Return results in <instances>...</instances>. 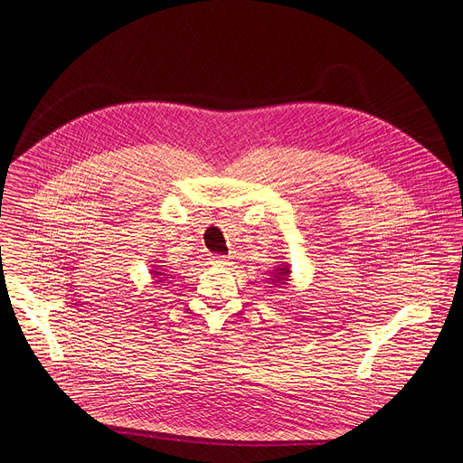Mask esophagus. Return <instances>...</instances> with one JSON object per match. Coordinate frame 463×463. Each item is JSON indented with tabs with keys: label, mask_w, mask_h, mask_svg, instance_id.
Returning a JSON list of instances; mask_svg holds the SVG:
<instances>
[{
	"label": "esophagus",
	"mask_w": 463,
	"mask_h": 463,
	"mask_svg": "<svg viewBox=\"0 0 463 463\" xmlns=\"http://www.w3.org/2000/svg\"><path fill=\"white\" fill-rule=\"evenodd\" d=\"M212 264L215 265H228L230 264V257H222V255H215V257H212Z\"/></svg>",
	"instance_id": "obj_1"
}]
</instances>
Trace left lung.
<instances>
[{
  "label": "left lung",
  "instance_id": "obj_1",
  "mask_svg": "<svg viewBox=\"0 0 463 463\" xmlns=\"http://www.w3.org/2000/svg\"><path fill=\"white\" fill-rule=\"evenodd\" d=\"M290 265L287 264V262H283V264L278 265L276 269H272V272L269 274L270 278H267L269 281H270V285L272 287H276V288H285L287 285H288V281H290Z\"/></svg>",
  "mask_w": 463,
  "mask_h": 463
}]
</instances>
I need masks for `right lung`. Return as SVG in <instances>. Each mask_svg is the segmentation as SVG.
I'll return each instance as SVG.
<instances>
[{"label":"right lung","instance_id":"right-lung-1","mask_svg":"<svg viewBox=\"0 0 463 463\" xmlns=\"http://www.w3.org/2000/svg\"><path fill=\"white\" fill-rule=\"evenodd\" d=\"M160 262H162V260H160ZM160 262H158V264H160ZM149 274H151V278H153L151 283H155L156 287L167 285L169 279L173 278V274L167 270V265H153V269L149 270Z\"/></svg>","mask_w":463,"mask_h":463}]
</instances>
